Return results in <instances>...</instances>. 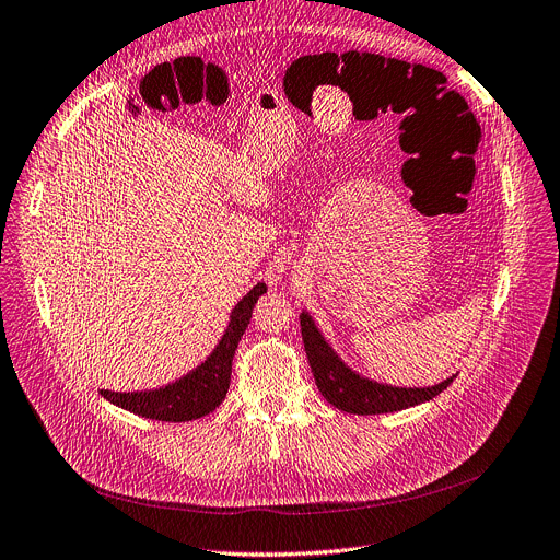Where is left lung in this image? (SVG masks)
Listing matches in <instances>:
<instances>
[{
	"label": "left lung",
	"mask_w": 560,
	"mask_h": 560,
	"mask_svg": "<svg viewBox=\"0 0 560 560\" xmlns=\"http://www.w3.org/2000/svg\"><path fill=\"white\" fill-rule=\"evenodd\" d=\"M300 331H303L305 352L320 395L342 412L381 415L404 410L438 397L455 378L451 376L430 388H393V385L374 383L352 372L331 352L307 312L300 314Z\"/></svg>",
	"instance_id": "1"
}]
</instances>
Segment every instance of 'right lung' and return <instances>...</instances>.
<instances>
[{"instance_id": "1", "label": "right lung", "mask_w": 560, "mask_h": 560, "mask_svg": "<svg viewBox=\"0 0 560 560\" xmlns=\"http://www.w3.org/2000/svg\"><path fill=\"white\" fill-rule=\"evenodd\" d=\"M262 293H267V284L260 282L240 300L231 314L229 329L222 336L220 346L214 348V352L197 370H192L184 378L152 393L101 390V395L125 410L156 421H192L206 417L224 401L229 393L237 342L242 340V334L250 323L253 307Z\"/></svg>"}]
</instances>
